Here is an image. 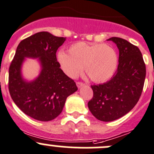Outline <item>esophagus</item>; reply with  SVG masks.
Returning a JSON list of instances; mask_svg holds the SVG:
<instances>
[{
  "label": "esophagus",
  "mask_w": 154,
  "mask_h": 154,
  "mask_svg": "<svg viewBox=\"0 0 154 154\" xmlns=\"http://www.w3.org/2000/svg\"><path fill=\"white\" fill-rule=\"evenodd\" d=\"M84 85H85V83H82V82H77V86L78 88H80V87L84 86Z\"/></svg>",
  "instance_id": "1"
}]
</instances>
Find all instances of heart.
I'll return each instance as SVG.
<instances>
[{"mask_svg": "<svg viewBox=\"0 0 154 154\" xmlns=\"http://www.w3.org/2000/svg\"><path fill=\"white\" fill-rule=\"evenodd\" d=\"M68 52L58 53L57 60L63 71L70 77L83 70L94 83H103L112 77L118 66L116 51L106 44H88L79 42L71 45Z\"/></svg>", "mask_w": 154, "mask_h": 154, "instance_id": "obj_1", "label": "heart"}]
</instances>
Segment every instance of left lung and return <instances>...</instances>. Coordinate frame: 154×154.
I'll list each match as a JSON object with an SVG mask.
<instances>
[{"instance_id":"left-lung-1","label":"left lung","mask_w":154,"mask_h":154,"mask_svg":"<svg viewBox=\"0 0 154 154\" xmlns=\"http://www.w3.org/2000/svg\"><path fill=\"white\" fill-rule=\"evenodd\" d=\"M107 41H112L119 48V66L109 81L91 86L93 97L88 103L91 114L102 122L120 119L136 106L146 76L145 64L139 48L119 37Z\"/></svg>"}]
</instances>
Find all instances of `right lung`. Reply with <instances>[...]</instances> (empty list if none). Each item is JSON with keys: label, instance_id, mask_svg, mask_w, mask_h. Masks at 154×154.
Masks as SVG:
<instances>
[{"label": "right lung", "instance_id": "right-lung-1", "mask_svg": "<svg viewBox=\"0 0 154 154\" xmlns=\"http://www.w3.org/2000/svg\"><path fill=\"white\" fill-rule=\"evenodd\" d=\"M48 32H39L23 39L17 47L9 69V91L17 106L29 117L42 122L57 118L66 98L77 90L76 83L60 68L57 49L66 41ZM38 58L42 71L36 79L27 82L21 76L25 57Z\"/></svg>", "mask_w": 154, "mask_h": 154}]
</instances>
